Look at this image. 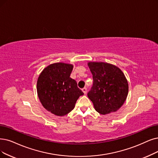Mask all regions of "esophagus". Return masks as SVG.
<instances>
[{
    "label": "esophagus",
    "instance_id": "34e87169",
    "mask_svg": "<svg viewBox=\"0 0 158 158\" xmlns=\"http://www.w3.org/2000/svg\"><path fill=\"white\" fill-rule=\"evenodd\" d=\"M81 90H82V91H83V93H84V94H86V93H87V88H86V87H84L83 89H81Z\"/></svg>",
    "mask_w": 158,
    "mask_h": 158
}]
</instances>
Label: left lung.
Returning a JSON list of instances; mask_svg holds the SVG:
<instances>
[{
  "instance_id": "left-lung-1",
  "label": "left lung",
  "mask_w": 158,
  "mask_h": 158,
  "mask_svg": "<svg viewBox=\"0 0 158 158\" xmlns=\"http://www.w3.org/2000/svg\"><path fill=\"white\" fill-rule=\"evenodd\" d=\"M93 84L87 96L95 110L102 115L117 111L128 93V84L123 71L104 62H89Z\"/></svg>"
}]
</instances>
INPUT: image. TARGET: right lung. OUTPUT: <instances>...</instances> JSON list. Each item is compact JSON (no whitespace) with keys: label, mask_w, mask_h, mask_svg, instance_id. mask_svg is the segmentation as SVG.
<instances>
[{"label":"right lung","mask_w":158,"mask_h":158,"mask_svg":"<svg viewBox=\"0 0 158 158\" xmlns=\"http://www.w3.org/2000/svg\"><path fill=\"white\" fill-rule=\"evenodd\" d=\"M73 65L64 63L50 64L43 69L37 81V92L43 106L58 116L71 111L84 93L70 78Z\"/></svg>","instance_id":"1"}]
</instances>
